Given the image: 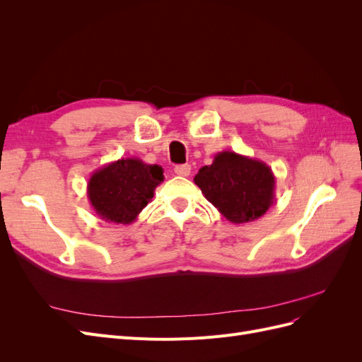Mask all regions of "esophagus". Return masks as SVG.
Wrapping results in <instances>:
<instances>
[{
    "label": "esophagus",
    "instance_id": "esophagus-1",
    "mask_svg": "<svg viewBox=\"0 0 362 362\" xmlns=\"http://www.w3.org/2000/svg\"><path fill=\"white\" fill-rule=\"evenodd\" d=\"M190 170H192L190 164H178V166H175V169H173V172L177 173L178 177H189Z\"/></svg>",
    "mask_w": 362,
    "mask_h": 362
}]
</instances>
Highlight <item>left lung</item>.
<instances>
[{
	"label": "left lung",
	"mask_w": 362,
	"mask_h": 362,
	"mask_svg": "<svg viewBox=\"0 0 362 362\" xmlns=\"http://www.w3.org/2000/svg\"><path fill=\"white\" fill-rule=\"evenodd\" d=\"M225 218L240 225L257 221L275 202L276 180L266 163L233 151L214 156L193 178Z\"/></svg>",
	"instance_id": "obj_1"
}]
</instances>
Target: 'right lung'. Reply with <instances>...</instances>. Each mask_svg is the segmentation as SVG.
Returning a JSON list of instances; mask_svg holds the SVG:
<instances>
[{
	"label": "right lung",
	"instance_id": "obj_1",
	"mask_svg": "<svg viewBox=\"0 0 362 362\" xmlns=\"http://www.w3.org/2000/svg\"><path fill=\"white\" fill-rule=\"evenodd\" d=\"M163 180L158 164H146L136 157L120 158L92 173L87 198L101 221L129 225L154 198Z\"/></svg>",
	"mask_w": 362,
	"mask_h": 362
}]
</instances>
